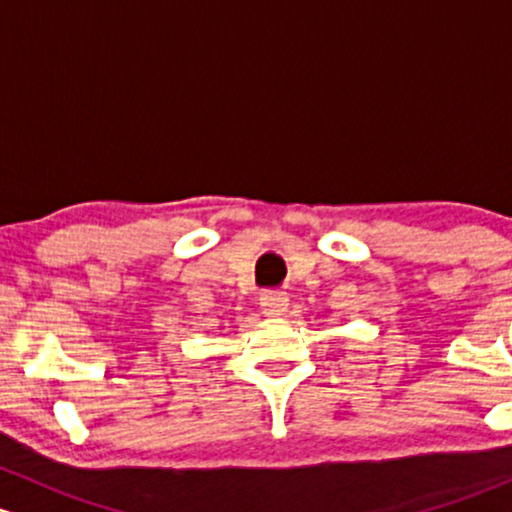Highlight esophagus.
Masks as SVG:
<instances>
[{
	"mask_svg": "<svg viewBox=\"0 0 512 512\" xmlns=\"http://www.w3.org/2000/svg\"><path fill=\"white\" fill-rule=\"evenodd\" d=\"M287 304H290V300H287L285 292H263L261 295V312L268 319L283 317L287 312Z\"/></svg>",
	"mask_w": 512,
	"mask_h": 512,
	"instance_id": "1",
	"label": "esophagus"
}]
</instances>
